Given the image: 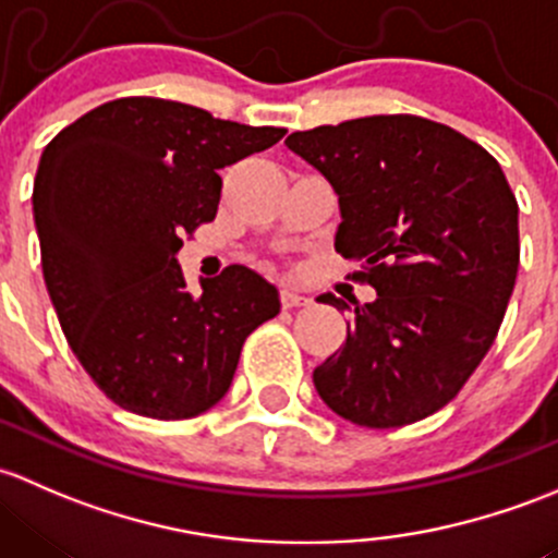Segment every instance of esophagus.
Listing matches in <instances>:
<instances>
[{"mask_svg": "<svg viewBox=\"0 0 558 558\" xmlns=\"http://www.w3.org/2000/svg\"><path fill=\"white\" fill-rule=\"evenodd\" d=\"M306 303H312V298L301 295V292L292 290V287H281V306H284V308L306 306Z\"/></svg>", "mask_w": 558, "mask_h": 558, "instance_id": "1", "label": "esophagus"}]
</instances>
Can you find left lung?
I'll list each match as a JSON object with an SVG mask.
<instances>
[{
	"instance_id": "obj_1",
	"label": "left lung",
	"mask_w": 558,
	"mask_h": 558,
	"mask_svg": "<svg viewBox=\"0 0 558 558\" xmlns=\"http://www.w3.org/2000/svg\"><path fill=\"white\" fill-rule=\"evenodd\" d=\"M338 193L336 252L376 301L314 371L360 427L413 424L457 398L497 338L519 274V204L478 142L418 114H373L284 140ZM338 312L332 292L319 295ZM357 303V301H354Z\"/></svg>"
}]
</instances>
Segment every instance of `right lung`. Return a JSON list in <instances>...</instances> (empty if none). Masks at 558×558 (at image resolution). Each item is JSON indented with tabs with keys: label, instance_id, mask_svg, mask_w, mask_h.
<instances>
[{
	"label": "right lung",
	"instance_id": "add662e5",
	"mask_svg": "<svg viewBox=\"0 0 558 558\" xmlns=\"http://www.w3.org/2000/svg\"><path fill=\"white\" fill-rule=\"evenodd\" d=\"M182 101L129 96L53 136L34 177L43 277L74 357L112 403L191 418L220 403L279 292L244 266L187 292L182 236L211 222L220 169L284 136Z\"/></svg>",
	"mask_w": 558,
	"mask_h": 558
}]
</instances>
